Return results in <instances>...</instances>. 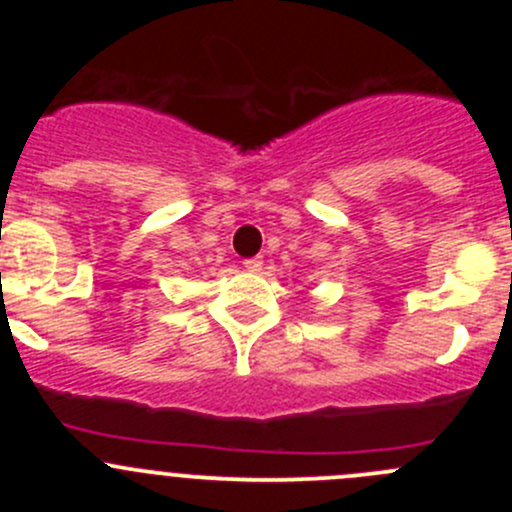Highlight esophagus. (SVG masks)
<instances>
[{"label": "esophagus", "mask_w": 512, "mask_h": 512, "mask_svg": "<svg viewBox=\"0 0 512 512\" xmlns=\"http://www.w3.org/2000/svg\"><path fill=\"white\" fill-rule=\"evenodd\" d=\"M262 265H265V260H262L260 255L255 257H247V260H242V267H245L247 272H260Z\"/></svg>", "instance_id": "esophagus-1"}]
</instances>
